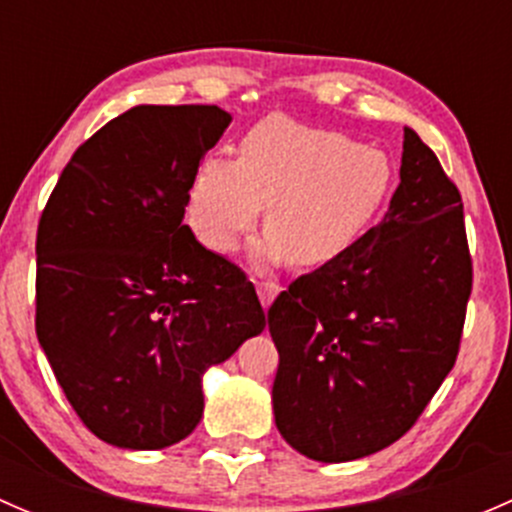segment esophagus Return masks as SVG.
Segmentation results:
<instances>
[{
	"label": "esophagus",
	"mask_w": 512,
	"mask_h": 512,
	"mask_svg": "<svg viewBox=\"0 0 512 512\" xmlns=\"http://www.w3.org/2000/svg\"><path fill=\"white\" fill-rule=\"evenodd\" d=\"M257 297H260L262 307H270L272 302H275V297L280 294V285L277 282H257Z\"/></svg>",
	"instance_id": "1"
}]
</instances>
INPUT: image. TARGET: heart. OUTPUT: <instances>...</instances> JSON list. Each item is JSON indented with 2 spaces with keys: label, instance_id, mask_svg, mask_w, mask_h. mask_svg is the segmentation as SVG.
Listing matches in <instances>:
<instances>
[{
  "label": "heart",
  "instance_id": "1",
  "mask_svg": "<svg viewBox=\"0 0 512 512\" xmlns=\"http://www.w3.org/2000/svg\"><path fill=\"white\" fill-rule=\"evenodd\" d=\"M394 168L384 151L329 128L267 116L245 133L237 160L208 158L188 190V220L203 245L232 252L265 208L270 230L247 250L257 270L337 262L384 208Z\"/></svg>",
  "mask_w": 512,
  "mask_h": 512
}]
</instances>
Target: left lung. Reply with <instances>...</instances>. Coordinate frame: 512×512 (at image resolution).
<instances>
[{"label":"left lung","mask_w":512,"mask_h":512,"mask_svg":"<svg viewBox=\"0 0 512 512\" xmlns=\"http://www.w3.org/2000/svg\"><path fill=\"white\" fill-rule=\"evenodd\" d=\"M399 178L384 220L267 312L275 423L312 461L399 441L456 364L473 282L461 193L411 128Z\"/></svg>","instance_id":"obj_1"}]
</instances>
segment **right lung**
I'll return each instance as SVG.
<instances>
[{
    "instance_id": "obj_1",
    "label": "right lung",
    "mask_w": 512,
    "mask_h": 512,
    "mask_svg": "<svg viewBox=\"0 0 512 512\" xmlns=\"http://www.w3.org/2000/svg\"><path fill=\"white\" fill-rule=\"evenodd\" d=\"M230 121L218 106H133L79 146L41 213L36 337L111 446L190 436L205 371L265 329L245 272L183 225L195 170Z\"/></svg>"
}]
</instances>
